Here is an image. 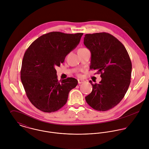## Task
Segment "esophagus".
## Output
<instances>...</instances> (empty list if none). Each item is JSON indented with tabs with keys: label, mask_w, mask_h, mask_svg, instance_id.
<instances>
[{
	"label": "esophagus",
	"mask_w": 149,
	"mask_h": 149,
	"mask_svg": "<svg viewBox=\"0 0 149 149\" xmlns=\"http://www.w3.org/2000/svg\"><path fill=\"white\" fill-rule=\"evenodd\" d=\"M84 82V80H81V79H78V83L79 84H81V83H83Z\"/></svg>",
	"instance_id": "1"
}]
</instances>
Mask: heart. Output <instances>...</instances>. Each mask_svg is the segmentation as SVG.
<instances>
[{
	"mask_svg": "<svg viewBox=\"0 0 149 149\" xmlns=\"http://www.w3.org/2000/svg\"><path fill=\"white\" fill-rule=\"evenodd\" d=\"M85 49V48H80V49H79V50H81V49Z\"/></svg>",
	"mask_w": 149,
	"mask_h": 149,
	"instance_id": "obj_1",
	"label": "heart"
}]
</instances>
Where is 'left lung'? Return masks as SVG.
Segmentation results:
<instances>
[{
	"label": "left lung",
	"mask_w": 149,
	"mask_h": 149,
	"mask_svg": "<svg viewBox=\"0 0 149 149\" xmlns=\"http://www.w3.org/2000/svg\"><path fill=\"white\" fill-rule=\"evenodd\" d=\"M85 46L91 53L89 68L97 70L101 81L92 84V91L85 97L94 109L106 111L123 99L130 84L132 64L124 45L107 33L86 34Z\"/></svg>",
	"instance_id": "obj_1"
}]
</instances>
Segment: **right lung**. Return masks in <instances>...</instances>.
Wrapping results in <instances>:
<instances>
[{"mask_svg": "<svg viewBox=\"0 0 149 149\" xmlns=\"http://www.w3.org/2000/svg\"><path fill=\"white\" fill-rule=\"evenodd\" d=\"M83 33L50 32L32 43L24 53L21 79L26 95L34 106L45 112L59 110L66 103L70 91L77 80L57 79L56 68L80 41Z\"/></svg>", "mask_w": 149, "mask_h": 149, "instance_id": "add662e5", "label": "right lung"}]
</instances>
